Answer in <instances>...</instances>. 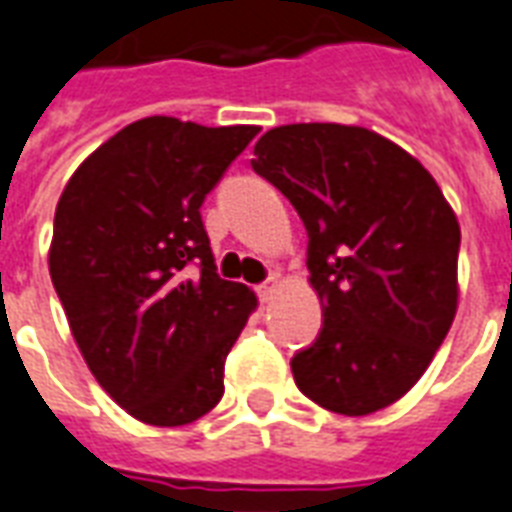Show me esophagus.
Here are the masks:
<instances>
[{"label": "esophagus", "instance_id": "esophagus-1", "mask_svg": "<svg viewBox=\"0 0 512 512\" xmlns=\"http://www.w3.org/2000/svg\"><path fill=\"white\" fill-rule=\"evenodd\" d=\"M275 286H278V275H272V278H267L259 288H256V291H259L261 302H270L272 294H275Z\"/></svg>", "mask_w": 512, "mask_h": 512}]
</instances>
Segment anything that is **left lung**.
<instances>
[{"label": "left lung", "instance_id": "left-lung-1", "mask_svg": "<svg viewBox=\"0 0 512 512\" xmlns=\"http://www.w3.org/2000/svg\"><path fill=\"white\" fill-rule=\"evenodd\" d=\"M251 167L294 205L321 332L291 372L315 405L367 416L416 386L456 315L461 232L434 178L386 137L343 124H288Z\"/></svg>", "mask_w": 512, "mask_h": 512}]
</instances>
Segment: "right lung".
I'll return each mask as SVG.
<instances>
[{
    "mask_svg": "<svg viewBox=\"0 0 512 512\" xmlns=\"http://www.w3.org/2000/svg\"><path fill=\"white\" fill-rule=\"evenodd\" d=\"M256 134L142 118L75 169L56 205L48 264L72 337L142 424H191L224 397L256 297L215 272L199 210Z\"/></svg>",
    "mask_w": 512,
    "mask_h": 512,
    "instance_id": "obj_1",
    "label": "right lung"
}]
</instances>
